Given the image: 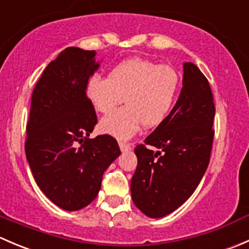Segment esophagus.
<instances>
[{
  "instance_id": "obj_1",
  "label": "esophagus",
  "mask_w": 249,
  "mask_h": 249,
  "mask_svg": "<svg viewBox=\"0 0 249 249\" xmlns=\"http://www.w3.org/2000/svg\"><path fill=\"white\" fill-rule=\"evenodd\" d=\"M119 148L122 152H125V150L130 149V144L129 143H125V142H119Z\"/></svg>"
}]
</instances>
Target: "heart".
I'll return each instance as SVG.
<instances>
[{"mask_svg": "<svg viewBox=\"0 0 249 249\" xmlns=\"http://www.w3.org/2000/svg\"><path fill=\"white\" fill-rule=\"evenodd\" d=\"M179 90V74L169 65L147 59L125 60L102 78L97 74L87 83V97L96 112L108 114L124 97L125 107L100 123V130L119 140H129L141 125L158 126L172 109Z\"/></svg>", "mask_w": 249, "mask_h": 249, "instance_id": "1", "label": "heart"}]
</instances>
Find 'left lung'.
<instances>
[{"label":"left lung","instance_id":"1","mask_svg":"<svg viewBox=\"0 0 249 249\" xmlns=\"http://www.w3.org/2000/svg\"><path fill=\"white\" fill-rule=\"evenodd\" d=\"M214 104L207 78L183 64V87L170 114L135 148L131 197L149 218H162L187 201L202 179L212 149ZM158 149L154 152V148Z\"/></svg>","mask_w":249,"mask_h":249}]
</instances>
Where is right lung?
Masks as SVG:
<instances>
[{
	"instance_id": "1",
	"label": "right lung",
	"mask_w": 249,
	"mask_h": 249,
	"mask_svg": "<svg viewBox=\"0 0 249 249\" xmlns=\"http://www.w3.org/2000/svg\"><path fill=\"white\" fill-rule=\"evenodd\" d=\"M99 67L94 50L66 48L32 92L26 159L39 189L65 211L87 207L101 189L104 172L120 155L109 135L89 139L97 117L85 89Z\"/></svg>"
}]
</instances>
